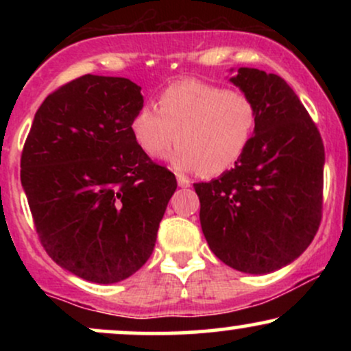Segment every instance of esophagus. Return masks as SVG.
<instances>
[{
  "instance_id": "34e87169",
  "label": "esophagus",
  "mask_w": 351,
  "mask_h": 351,
  "mask_svg": "<svg viewBox=\"0 0 351 351\" xmlns=\"http://www.w3.org/2000/svg\"><path fill=\"white\" fill-rule=\"evenodd\" d=\"M176 181H178V186H181V188H188L189 184H191V181H189L188 178H184V176H181V175L176 176Z\"/></svg>"
}]
</instances>
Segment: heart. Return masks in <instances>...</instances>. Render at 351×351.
Instances as JSON below:
<instances>
[{
    "label": "heart",
    "mask_w": 351,
    "mask_h": 351,
    "mask_svg": "<svg viewBox=\"0 0 351 351\" xmlns=\"http://www.w3.org/2000/svg\"><path fill=\"white\" fill-rule=\"evenodd\" d=\"M156 107H140L128 128L148 158H160L173 143L180 145L170 155L176 171L216 176L231 170L256 134L252 99L203 80L171 84L160 92Z\"/></svg>",
    "instance_id": "obj_1"
}]
</instances>
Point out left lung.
I'll return each mask as SVG.
<instances>
[{"label": "left lung", "mask_w": 351, "mask_h": 351, "mask_svg": "<svg viewBox=\"0 0 351 351\" xmlns=\"http://www.w3.org/2000/svg\"><path fill=\"white\" fill-rule=\"evenodd\" d=\"M231 82L256 104V134L234 168L195 184L201 229L229 267L267 274L297 259L317 234L325 148L315 122L279 75L241 67Z\"/></svg>", "instance_id": "8db88e82"}]
</instances>
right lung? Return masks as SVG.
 Listing matches in <instances>:
<instances>
[{
  "label": "right lung",
  "mask_w": 351,
  "mask_h": 351,
  "mask_svg": "<svg viewBox=\"0 0 351 351\" xmlns=\"http://www.w3.org/2000/svg\"><path fill=\"white\" fill-rule=\"evenodd\" d=\"M143 106L125 77L86 74L36 112L21 153V183L43 247L60 267L114 284L152 256L176 178L136 147Z\"/></svg>",
  "instance_id": "1"
}]
</instances>
